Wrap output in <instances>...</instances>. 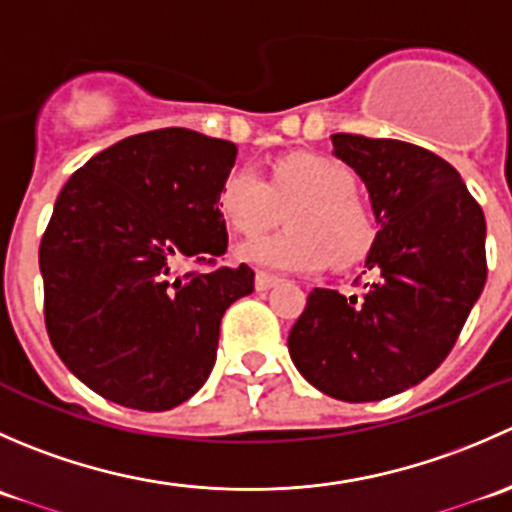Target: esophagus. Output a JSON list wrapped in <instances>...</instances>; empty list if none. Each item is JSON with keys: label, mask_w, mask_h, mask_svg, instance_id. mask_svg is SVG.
<instances>
[{"label": "esophagus", "mask_w": 512, "mask_h": 512, "mask_svg": "<svg viewBox=\"0 0 512 512\" xmlns=\"http://www.w3.org/2000/svg\"><path fill=\"white\" fill-rule=\"evenodd\" d=\"M277 277L275 275H270V272H257L255 275V287L260 289V292H267V289H272L277 285Z\"/></svg>", "instance_id": "obj_1"}]
</instances>
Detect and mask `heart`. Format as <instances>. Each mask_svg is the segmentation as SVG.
<instances>
[{
	"label": "heart",
	"instance_id": "b5f03b06",
	"mask_svg": "<svg viewBox=\"0 0 512 512\" xmlns=\"http://www.w3.org/2000/svg\"><path fill=\"white\" fill-rule=\"evenodd\" d=\"M354 190V175L342 163L294 153L272 165L270 180L252 168L230 170L218 203L227 223L245 235L280 223L287 210V230L237 247L242 262L275 272H319L329 260L354 265L374 245V215Z\"/></svg>",
	"mask_w": 512,
	"mask_h": 512
}]
</instances>
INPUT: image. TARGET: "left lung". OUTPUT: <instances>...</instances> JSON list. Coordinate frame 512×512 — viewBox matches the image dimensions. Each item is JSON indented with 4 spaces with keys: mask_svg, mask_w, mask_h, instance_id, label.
<instances>
[{
    "mask_svg": "<svg viewBox=\"0 0 512 512\" xmlns=\"http://www.w3.org/2000/svg\"><path fill=\"white\" fill-rule=\"evenodd\" d=\"M332 146L369 193V280L352 297L314 287L287 347L322 394L381 401L421 384L456 344L488 275L485 218L458 170L426 148L352 133Z\"/></svg>",
    "mask_w": 512,
    "mask_h": 512,
    "instance_id": "obj_1",
    "label": "left lung"
}]
</instances>
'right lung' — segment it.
Here are the masks:
<instances>
[{
  "label": "right lung",
  "instance_id": "right-lung-1",
  "mask_svg": "<svg viewBox=\"0 0 512 512\" xmlns=\"http://www.w3.org/2000/svg\"><path fill=\"white\" fill-rule=\"evenodd\" d=\"M235 158V143L160 128L96 153L61 188L39 247L46 332L103 399L168 411L208 381L225 309L255 272L180 267L227 250L218 195Z\"/></svg>",
  "mask_w": 512,
  "mask_h": 512
}]
</instances>
